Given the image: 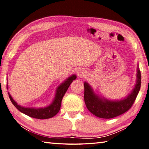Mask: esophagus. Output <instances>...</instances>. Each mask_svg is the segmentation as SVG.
<instances>
[{
	"instance_id": "34e87169",
	"label": "esophagus",
	"mask_w": 149,
	"mask_h": 149,
	"mask_svg": "<svg viewBox=\"0 0 149 149\" xmlns=\"http://www.w3.org/2000/svg\"><path fill=\"white\" fill-rule=\"evenodd\" d=\"M84 74H85V72H83V70H79L77 72V75H78V76H79V77H83Z\"/></svg>"
}]
</instances>
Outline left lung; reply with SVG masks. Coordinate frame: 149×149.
Instances as JSON below:
<instances>
[{"mask_svg":"<svg viewBox=\"0 0 149 149\" xmlns=\"http://www.w3.org/2000/svg\"><path fill=\"white\" fill-rule=\"evenodd\" d=\"M141 75L137 67L136 84L130 94L120 100H109L95 94L89 84L84 83V100L89 111L102 118H112L123 114L130 109L136 100L141 88Z\"/></svg>","mask_w":149,"mask_h":149,"instance_id":"8db88e82","label":"left lung"}]
</instances>
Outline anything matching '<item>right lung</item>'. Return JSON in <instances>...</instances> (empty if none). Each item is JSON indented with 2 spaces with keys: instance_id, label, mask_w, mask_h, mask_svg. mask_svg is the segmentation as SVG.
Segmentation results:
<instances>
[{
  "instance_id": "right-lung-1",
  "label": "right lung",
  "mask_w": 149,
  "mask_h": 149,
  "mask_svg": "<svg viewBox=\"0 0 149 149\" xmlns=\"http://www.w3.org/2000/svg\"><path fill=\"white\" fill-rule=\"evenodd\" d=\"M76 75H72L69 77L66 80L64 81L59 85L56 90V94L52 103L48 106L45 107H40V108H34V107H25L18 105L14 100L8 93L9 98L10 99L13 105L17 108V109L29 117L38 118V119H47L55 116L58 113L59 110L61 109V102L63 100V96L65 94L68 88L72 83L74 80L76 79ZM8 89V85H7Z\"/></svg>"
}]
</instances>
